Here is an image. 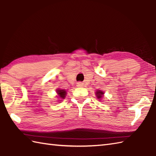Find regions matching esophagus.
I'll return each instance as SVG.
<instances>
[{"instance_id":"esophagus-1","label":"esophagus","mask_w":156,"mask_h":156,"mask_svg":"<svg viewBox=\"0 0 156 156\" xmlns=\"http://www.w3.org/2000/svg\"><path fill=\"white\" fill-rule=\"evenodd\" d=\"M83 85V84L81 82H79V83H77V86H78V87H82Z\"/></svg>"}]
</instances>
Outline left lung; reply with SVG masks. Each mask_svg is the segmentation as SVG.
Masks as SVG:
<instances>
[{
	"label": "left lung",
	"instance_id": "8db88e82",
	"mask_svg": "<svg viewBox=\"0 0 156 156\" xmlns=\"http://www.w3.org/2000/svg\"><path fill=\"white\" fill-rule=\"evenodd\" d=\"M103 94V92H102L101 91H98L96 92V95H97V97H98V99L101 98Z\"/></svg>",
	"mask_w": 156,
	"mask_h": 156
}]
</instances>
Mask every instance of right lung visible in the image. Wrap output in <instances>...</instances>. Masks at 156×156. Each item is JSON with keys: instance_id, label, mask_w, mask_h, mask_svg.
<instances>
[{"instance_id": "add662e5", "label": "right lung", "mask_w": 156, "mask_h": 156, "mask_svg": "<svg viewBox=\"0 0 156 156\" xmlns=\"http://www.w3.org/2000/svg\"><path fill=\"white\" fill-rule=\"evenodd\" d=\"M57 93L58 94V96H59L61 98H62V99L65 98V95H66V91H65V90H63V89H58Z\"/></svg>"}]
</instances>
